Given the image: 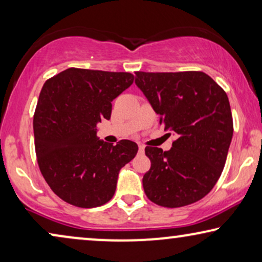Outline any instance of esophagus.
I'll return each mask as SVG.
<instances>
[{
	"label": "esophagus",
	"instance_id": "34e87169",
	"mask_svg": "<svg viewBox=\"0 0 262 262\" xmlns=\"http://www.w3.org/2000/svg\"><path fill=\"white\" fill-rule=\"evenodd\" d=\"M138 151H139V152H141V154H143V152H144V145L139 144V145H138Z\"/></svg>",
	"mask_w": 262,
	"mask_h": 262
}]
</instances>
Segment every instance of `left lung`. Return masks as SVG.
Here are the masks:
<instances>
[{
	"instance_id": "8db88e82",
	"label": "left lung",
	"mask_w": 262,
	"mask_h": 262,
	"mask_svg": "<svg viewBox=\"0 0 262 262\" xmlns=\"http://www.w3.org/2000/svg\"><path fill=\"white\" fill-rule=\"evenodd\" d=\"M136 84L174 132L171 149L146 146L143 188L152 203L181 207L204 198L220 179L234 124L227 93L202 71L136 73ZM170 135V134H169Z\"/></svg>"
}]
</instances>
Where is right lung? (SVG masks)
Here are the masks:
<instances>
[{
	"mask_svg": "<svg viewBox=\"0 0 262 262\" xmlns=\"http://www.w3.org/2000/svg\"><path fill=\"white\" fill-rule=\"evenodd\" d=\"M134 78L130 73L69 68L42 85L33 118L35 154L45 181L64 202L92 209L114 195L119 170L138 145L99 141L96 125L110 119L112 101Z\"/></svg>",
	"mask_w": 262,
	"mask_h": 262,
	"instance_id": "1",
	"label": "right lung"
}]
</instances>
